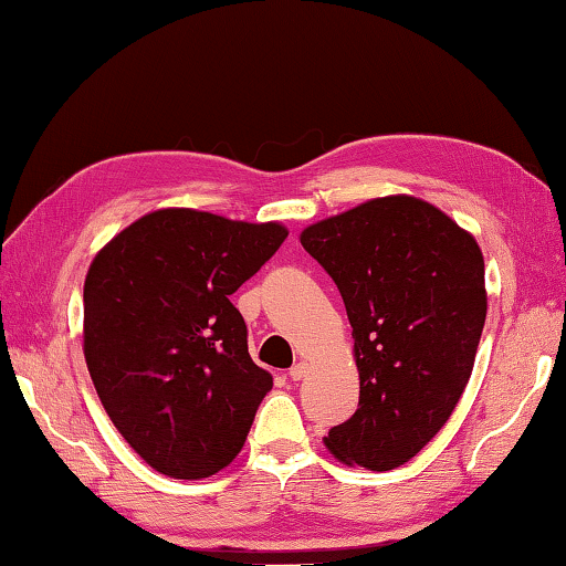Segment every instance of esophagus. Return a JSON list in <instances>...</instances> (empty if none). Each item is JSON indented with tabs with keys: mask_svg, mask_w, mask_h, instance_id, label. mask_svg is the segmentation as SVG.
Listing matches in <instances>:
<instances>
[{
	"mask_svg": "<svg viewBox=\"0 0 566 566\" xmlns=\"http://www.w3.org/2000/svg\"><path fill=\"white\" fill-rule=\"evenodd\" d=\"M287 377H291L293 381H301L307 377V365L305 361H297V365L291 367V371H287Z\"/></svg>",
	"mask_w": 566,
	"mask_h": 566,
	"instance_id": "esophagus-1",
	"label": "esophagus"
}]
</instances>
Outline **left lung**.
Listing matches in <instances>:
<instances>
[{
    "label": "left lung",
    "instance_id": "obj_1",
    "mask_svg": "<svg viewBox=\"0 0 566 566\" xmlns=\"http://www.w3.org/2000/svg\"><path fill=\"white\" fill-rule=\"evenodd\" d=\"M301 243L343 295L359 369V407L325 446L391 471L441 431L471 379L488 313L481 247L407 195L317 221Z\"/></svg>",
    "mask_w": 566,
    "mask_h": 566
}]
</instances>
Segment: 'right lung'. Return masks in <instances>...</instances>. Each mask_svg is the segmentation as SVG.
Listing matches in <instances>:
<instances>
[{
  "label": "right lung",
  "mask_w": 566,
  "mask_h": 566,
  "mask_svg": "<svg viewBox=\"0 0 566 566\" xmlns=\"http://www.w3.org/2000/svg\"><path fill=\"white\" fill-rule=\"evenodd\" d=\"M279 221L209 211L145 214L95 255L83 285V355L101 403L155 471L199 481L227 468L273 387L229 301L271 255Z\"/></svg>",
  "instance_id": "1"
}]
</instances>
